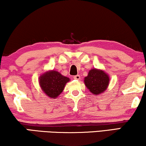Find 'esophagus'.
I'll list each match as a JSON object with an SVG mask.
<instances>
[{
    "mask_svg": "<svg viewBox=\"0 0 146 146\" xmlns=\"http://www.w3.org/2000/svg\"><path fill=\"white\" fill-rule=\"evenodd\" d=\"M74 78L75 80H78L80 79V75H76V76H74Z\"/></svg>",
    "mask_w": 146,
    "mask_h": 146,
    "instance_id": "esophagus-1",
    "label": "esophagus"
}]
</instances>
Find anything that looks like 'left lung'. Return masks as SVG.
<instances>
[{
	"label": "left lung",
	"mask_w": 146,
	"mask_h": 146,
	"mask_svg": "<svg viewBox=\"0 0 146 146\" xmlns=\"http://www.w3.org/2000/svg\"><path fill=\"white\" fill-rule=\"evenodd\" d=\"M110 78L108 74L102 70L92 68L84 78V84L94 95H99L105 92L109 85Z\"/></svg>",
	"instance_id": "8db88e82"
}]
</instances>
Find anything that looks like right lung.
Listing matches in <instances>:
<instances>
[{"label": "right lung", "mask_w": 146, "mask_h": 146, "mask_svg": "<svg viewBox=\"0 0 146 146\" xmlns=\"http://www.w3.org/2000/svg\"><path fill=\"white\" fill-rule=\"evenodd\" d=\"M69 81V78L64 76L55 70L47 71L39 77L41 89L51 98H56L58 96Z\"/></svg>", "instance_id": "obj_1"}]
</instances>
